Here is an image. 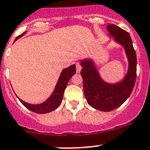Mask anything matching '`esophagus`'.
<instances>
[{
  "label": "esophagus",
  "mask_w": 150,
  "mask_h": 150,
  "mask_svg": "<svg viewBox=\"0 0 150 150\" xmlns=\"http://www.w3.org/2000/svg\"><path fill=\"white\" fill-rule=\"evenodd\" d=\"M81 65H79V63H76V71H77V73L80 72V71H81Z\"/></svg>",
  "instance_id": "obj_1"
}]
</instances>
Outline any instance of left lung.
<instances>
[{"label": "left lung", "mask_w": 150, "mask_h": 150, "mask_svg": "<svg viewBox=\"0 0 150 150\" xmlns=\"http://www.w3.org/2000/svg\"><path fill=\"white\" fill-rule=\"evenodd\" d=\"M109 37L124 47L128 60L127 72L121 81L108 83L101 78L94 60L86 58L80 61L82 69L84 93L88 104L101 111H111L125 102L131 94L137 77V55L130 36L114 24H108Z\"/></svg>", "instance_id": "1"}]
</instances>
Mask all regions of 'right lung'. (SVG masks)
Segmentation results:
<instances>
[{
    "instance_id": "right-lung-1",
    "label": "right lung",
    "mask_w": 150,
    "mask_h": 150,
    "mask_svg": "<svg viewBox=\"0 0 150 150\" xmlns=\"http://www.w3.org/2000/svg\"><path fill=\"white\" fill-rule=\"evenodd\" d=\"M26 32H24L23 34L20 35L16 38L14 41L18 40L19 38H21V36L26 33ZM76 72V69H75V65H71L69 67L66 68V69H63L62 71L60 76L59 78L56 85L55 87L53 92L52 93L47 99H46L44 102L41 103L39 104H32L26 103L21 100V98L18 99L20 100L21 103H22L27 109L33 112H35L36 114H46V113H50V112L52 111V110H56L58 107L59 106L60 104L62 103V98H63L64 91H65V88L67 86V84L69 81L70 80L73 75H75Z\"/></svg>"
}]
</instances>
